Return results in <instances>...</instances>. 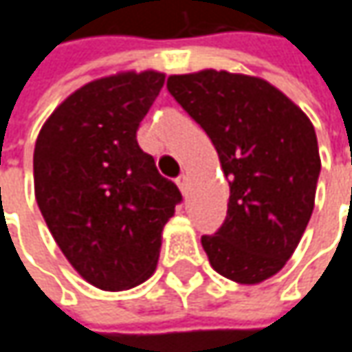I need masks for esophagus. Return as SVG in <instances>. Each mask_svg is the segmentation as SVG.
I'll use <instances>...</instances> for the list:
<instances>
[{
    "label": "esophagus",
    "mask_w": 352,
    "mask_h": 352,
    "mask_svg": "<svg viewBox=\"0 0 352 352\" xmlns=\"http://www.w3.org/2000/svg\"><path fill=\"white\" fill-rule=\"evenodd\" d=\"M177 187L181 189L183 195H187V191H189V175L179 177V179H177Z\"/></svg>",
    "instance_id": "34e87169"
}]
</instances>
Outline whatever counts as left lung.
I'll return each instance as SVG.
<instances>
[{
    "instance_id": "obj_1",
    "label": "left lung",
    "mask_w": 352,
    "mask_h": 352,
    "mask_svg": "<svg viewBox=\"0 0 352 352\" xmlns=\"http://www.w3.org/2000/svg\"><path fill=\"white\" fill-rule=\"evenodd\" d=\"M167 89L205 129L229 181L227 219L201 245L219 275L257 285L293 257L315 209L317 133L269 81L201 69L169 75Z\"/></svg>"
}]
</instances>
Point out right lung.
Listing matches in <instances>:
<instances>
[{"instance_id":"1","label":"right lung","mask_w":352,"mask_h":352,"mask_svg":"<svg viewBox=\"0 0 352 352\" xmlns=\"http://www.w3.org/2000/svg\"><path fill=\"white\" fill-rule=\"evenodd\" d=\"M163 83L155 69L94 79L55 107L35 141L39 211L69 265L101 291L155 273L163 227L181 201L137 143Z\"/></svg>"}]
</instances>
